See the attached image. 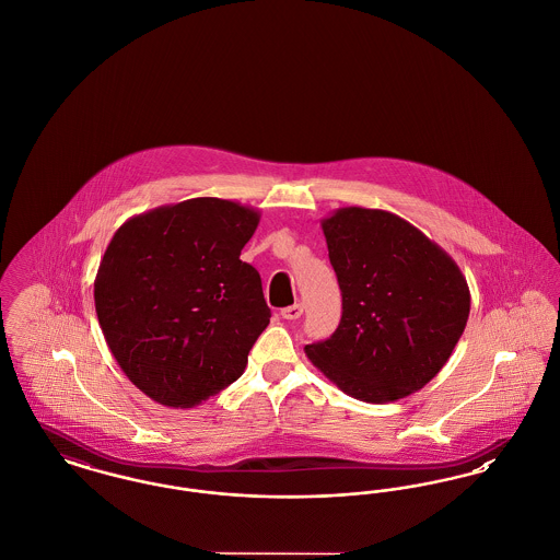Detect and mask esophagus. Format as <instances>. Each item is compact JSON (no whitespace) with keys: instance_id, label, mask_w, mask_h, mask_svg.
I'll use <instances>...</instances> for the list:
<instances>
[{"instance_id":"1","label":"esophagus","mask_w":560,"mask_h":560,"mask_svg":"<svg viewBox=\"0 0 560 560\" xmlns=\"http://www.w3.org/2000/svg\"><path fill=\"white\" fill-rule=\"evenodd\" d=\"M302 311H304L302 304H293V306H288V308L281 311V317L288 320L300 319V317H302Z\"/></svg>"}]
</instances>
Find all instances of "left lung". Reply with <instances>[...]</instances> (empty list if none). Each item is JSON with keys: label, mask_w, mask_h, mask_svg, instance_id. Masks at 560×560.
Here are the masks:
<instances>
[{"label": "left lung", "mask_w": 560, "mask_h": 560, "mask_svg": "<svg viewBox=\"0 0 560 560\" xmlns=\"http://www.w3.org/2000/svg\"><path fill=\"white\" fill-rule=\"evenodd\" d=\"M342 319L304 352L348 397L390 402L443 370L470 315L452 256L397 213L340 208L320 220Z\"/></svg>", "instance_id": "8db88e82"}]
</instances>
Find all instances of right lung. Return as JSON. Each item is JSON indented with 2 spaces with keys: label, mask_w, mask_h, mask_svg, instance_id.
Instances as JSON below:
<instances>
[{
  "label": "right lung",
  "mask_w": 560,
  "mask_h": 560,
  "mask_svg": "<svg viewBox=\"0 0 560 560\" xmlns=\"http://www.w3.org/2000/svg\"><path fill=\"white\" fill-rule=\"evenodd\" d=\"M260 212L218 197L126 220L94 281L101 329L136 388L185 409L218 395L247 365L270 323L258 270L240 260Z\"/></svg>",
  "instance_id": "add662e5"
}]
</instances>
